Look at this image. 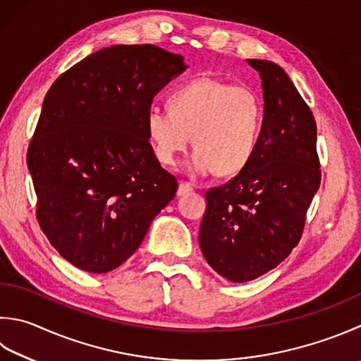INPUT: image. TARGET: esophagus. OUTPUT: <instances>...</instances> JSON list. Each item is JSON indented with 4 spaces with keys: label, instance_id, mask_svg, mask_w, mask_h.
I'll list each match as a JSON object with an SVG mask.
<instances>
[{
    "label": "esophagus",
    "instance_id": "34e87169",
    "mask_svg": "<svg viewBox=\"0 0 361 361\" xmlns=\"http://www.w3.org/2000/svg\"><path fill=\"white\" fill-rule=\"evenodd\" d=\"M190 192H193V185H192V183H188V182H180V183H179V188H178V195H179V196L187 195V193H190Z\"/></svg>",
    "mask_w": 361,
    "mask_h": 361
}]
</instances>
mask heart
Instances as JSON below:
<instances>
[{
    "instance_id": "obj_1",
    "label": "heart",
    "mask_w": 361,
    "mask_h": 361,
    "mask_svg": "<svg viewBox=\"0 0 361 361\" xmlns=\"http://www.w3.org/2000/svg\"><path fill=\"white\" fill-rule=\"evenodd\" d=\"M169 110L147 111L146 128L155 157L176 165L190 137V173L237 174L255 157L264 126V102L253 87L201 77L169 94Z\"/></svg>"
}]
</instances>
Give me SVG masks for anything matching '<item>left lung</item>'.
Returning a JSON list of instances; mask_svg holds the SVG:
<instances>
[{
	"mask_svg": "<svg viewBox=\"0 0 361 361\" xmlns=\"http://www.w3.org/2000/svg\"><path fill=\"white\" fill-rule=\"evenodd\" d=\"M261 73L264 126L255 157L206 192L200 247L216 274L245 283L286 259L303 234L321 183L316 121L280 66L247 59Z\"/></svg>",
	"mask_w": 361,
	"mask_h": 361,
	"instance_id": "8db88e82",
	"label": "left lung"
}]
</instances>
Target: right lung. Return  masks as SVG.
Here are the masks:
<instances>
[{
  "mask_svg": "<svg viewBox=\"0 0 361 361\" xmlns=\"http://www.w3.org/2000/svg\"><path fill=\"white\" fill-rule=\"evenodd\" d=\"M151 44L102 49L59 75L28 146L36 219L58 253L106 274L138 250L178 179L149 142L154 96L185 71Z\"/></svg>",
  "mask_w": 361,
  "mask_h": 361,
  "instance_id": "obj_1",
  "label": "right lung"
}]
</instances>
